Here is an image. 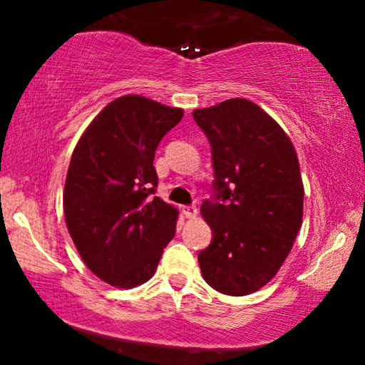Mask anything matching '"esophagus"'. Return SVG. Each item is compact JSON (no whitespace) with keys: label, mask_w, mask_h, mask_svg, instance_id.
<instances>
[{"label":"esophagus","mask_w":365,"mask_h":365,"mask_svg":"<svg viewBox=\"0 0 365 365\" xmlns=\"http://www.w3.org/2000/svg\"><path fill=\"white\" fill-rule=\"evenodd\" d=\"M182 211H183V215H185L187 217H195L197 216V207L195 206H183L182 207Z\"/></svg>","instance_id":"esophagus-1"}]
</instances>
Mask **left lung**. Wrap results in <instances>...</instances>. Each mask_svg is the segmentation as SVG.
Masks as SVG:
<instances>
[{
  "label": "left lung",
  "mask_w": 365,
  "mask_h": 365,
  "mask_svg": "<svg viewBox=\"0 0 365 365\" xmlns=\"http://www.w3.org/2000/svg\"><path fill=\"white\" fill-rule=\"evenodd\" d=\"M211 144L212 195L200 206L212 240L200 273L225 295L257 292L278 273L302 226L304 185L292 140L262 108L235 98L195 110Z\"/></svg>",
  "instance_id": "1"
}]
</instances>
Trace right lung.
<instances>
[{
    "label": "right lung",
    "instance_id": "add662e5",
    "mask_svg": "<svg viewBox=\"0 0 365 365\" xmlns=\"http://www.w3.org/2000/svg\"><path fill=\"white\" fill-rule=\"evenodd\" d=\"M183 110L130 94L108 104L75 145L63 190L66 228L103 282L133 288L153 278L178 211L154 197V153Z\"/></svg>",
    "mask_w": 365,
    "mask_h": 365
}]
</instances>
